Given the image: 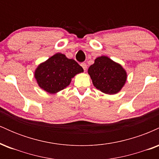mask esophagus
I'll return each instance as SVG.
<instances>
[{
    "label": "esophagus",
    "instance_id": "obj_1",
    "mask_svg": "<svg viewBox=\"0 0 159 159\" xmlns=\"http://www.w3.org/2000/svg\"><path fill=\"white\" fill-rule=\"evenodd\" d=\"M81 67H82V68L84 69V71L87 70V64H86L85 63H81Z\"/></svg>",
    "mask_w": 159,
    "mask_h": 159
}]
</instances>
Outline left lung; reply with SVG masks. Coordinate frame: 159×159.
Listing matches in <instances>:
<instances>
[{
  "mask_svg": "<svg viewBox=\"0 0 159 159\" xmlns=\"http://www.w3.org/2000/svg\"><path fill=\"white\" fill-rule=\"evenodd\" d=\"M87 72L94 87L105 94L118 93L127 80V72L122 65L107 56L96 58Z\"/></svg>",
  "mask_w": 159,
  "mask_h": 159,
  "instance_id": "8db88e82",
  "label": "left lung"
}]
</instances>
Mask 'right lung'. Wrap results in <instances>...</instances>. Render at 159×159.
<instances>
[{
    "label": "right lung",
    "mask_w": 159,
    "mask_h": 159,
    "mask_svg": "<svg viewBox=\"0 0 159 159\" xmlns=\"http://www.w3.org/2000/svg\"><path fill=\"white\" fill-rule=\"evenodd\" d=\"M83 72V68L75 60L57 53L38 65L34 78L40 88L50 94H55L69 86L76 75Z\"/></svg>",
    "instance_id": "1"
}]
</instances>
